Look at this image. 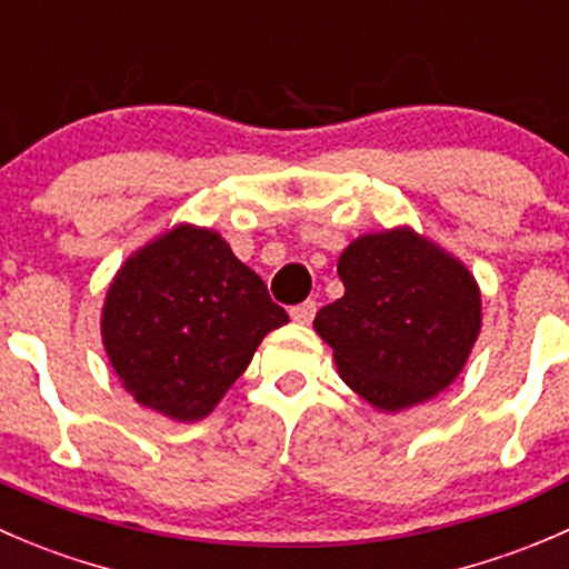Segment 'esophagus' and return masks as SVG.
Masks as SVG:
<instances>
[{"label":"esophagus","instance_id":"obj_1","mask_svg":"<svg viewBox=\"0 0 569 569\" xmlns=\"http://www.w3.org/2000/svg\"><path fill=\"white\" fill-rule=\"evenodd\" d=\"M313 317H317V302L313 300H306L300 302V306L291 308V319H295L297 325H308Z\"/></svg>","mask_w":569,"mask_h":569}]
</instances>
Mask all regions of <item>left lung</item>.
<instances>
[{
  "instance_id": "left-lung-1",
  "label": "left lung",
  "mask_w": 569,
  "mask_h": 569,
  "mask_svg": "<svg viewBox=\"0 0 569 569\" xmlns=\"http://www.w3.org/2000/svg\"><path fill=\"white\" fill-rule=\"evenodd\" d=\"M345 297L313 328L341 380L378 411H402L448 389L481 333L470 269L411 228L358 236L339 258Z\"/></svg>"
}]
</instances>
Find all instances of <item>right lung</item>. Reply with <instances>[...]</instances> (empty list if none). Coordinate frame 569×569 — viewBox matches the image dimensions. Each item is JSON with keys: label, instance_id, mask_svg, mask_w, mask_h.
Here are the masks:
<instances>
[{"label": "right lung", "instance_id": "right-lung-1", "mask_svg": "<svg viewBox=\"0 0 569 569\" xmlns=\"http://www.w3.org/2000/svg\"><path fill=\"white\" fill-rule=\"evenodd\" d=\"M286 322L217 230L178 224L121 263L102 306V345L136 402L197 422Z\"/></svg>", "mask_w": 569, "mask_h": 569}]
</instances>
